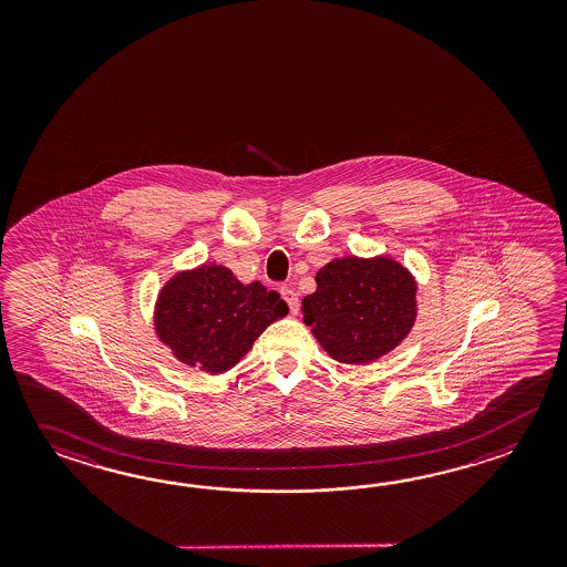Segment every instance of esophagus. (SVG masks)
<instances>
[{"label":"esophagus","instance_id":"1","mask_svg":"<svg viewBox=\"0 0 567 567\" xmlns=\"http://www.w3.org/2000/svg\"><path fill=\"white\" fill-rule=\"evenodd\" d=\"M281 296H284V300L288 301L291 313L298 312V308H300V298H298V293H296L291 288H281Z\"/></svg>","mask_w":567,"mask_h":567}]
</instances>
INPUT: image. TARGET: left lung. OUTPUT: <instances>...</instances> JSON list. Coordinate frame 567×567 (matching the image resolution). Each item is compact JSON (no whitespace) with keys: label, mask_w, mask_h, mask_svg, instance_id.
Wrapping results in <instances>:
<instances>
[{"label":"left lung","mask_w":567,"mask_h":567,"mask_svg":"<svg viewBox=\"0 0 567 567\" xmlns=\"http://www.w3.org/2000/svg\"><path fill=\"white\" fill-rule=\"evenodd\" d=\"M417 281L395 259L347 255L318 269L303 324L338 362L367 364L398 349L417 318Z\"/></svg>","instance_id":"1"}]
</instances>
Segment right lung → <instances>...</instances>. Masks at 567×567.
I'll return each mask as SVG.
<instances>
[{"label":"right lung","instance_id":"obj_1","mask_svg":"<svg viewBox=\"0 0 567 567\" xmlns=\"http://www.w3.org/2000/svg\"><path fill=\"white\" fill-rule=\"evenodd\" d=\"M288 312L278 291L259 281L245 286L229 267L203 264L174 274L157 291L154 330L182 364L220 374Z\"/></svg>","mask_w":567,"mask_h":567}]
</instances>
